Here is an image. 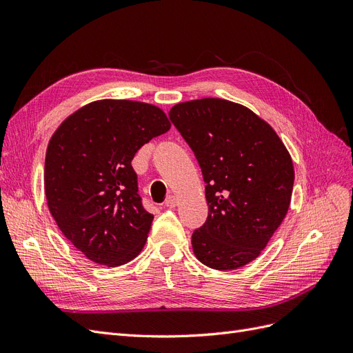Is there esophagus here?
Wrapping results in <instances>:
<instances>
[{
  "label": "esophagus",
  "instance_id": "esophagus-1",
  "mask_svg": "<svg viewBox=\"0 0 353 353\" xmlns=\"http://www.w3.org/2000/svg\"><path fill=\"white\" fill-rule=\"evenodd\" d=\"M178 205V199L175 196H169L165 201V206L166 208H175Z\"/></svg>",
  "mask_w": 353,
  "mask_h": 353
}]
</instances>
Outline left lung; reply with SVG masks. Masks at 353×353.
Segmentation results:
<instances>
[{"instance_id":"1","label":"left lung","mask_w":353,"mask_h":353,"mask_svg":"<svg viewBox=\"0 0 353 353\" xmlns=\"http://www.w3.org/2000/svg\"><path fill=\"white\" fill-rule=\"evenodd\" d=\"M169 117L194 152L206 183L208 219L191 237L196 258L219 271L248 265L290 206V153L270 123L228 100L179 103Z\"/></svg>"}]
</instances>
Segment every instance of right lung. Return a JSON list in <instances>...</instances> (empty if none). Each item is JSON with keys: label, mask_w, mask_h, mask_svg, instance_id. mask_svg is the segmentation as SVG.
<instances>
[{"label": "right lung", "mask_w": 353, "mask_h": 353, "mask_svg": "<svg viewBox=\"0 0 353 353\" xmlns=\"http://www.w3.org/2000/svg\"><path fill=\"white\" fill-rule=\"evenodd\" d=\"M170 130L162 109L131 100H99L61 122L47 147L44 187L50 213L74 248L95 263L137 258L153 215L138 194L132 159Z\"/></svg>", "instance_id": "1"}]
</instances>
